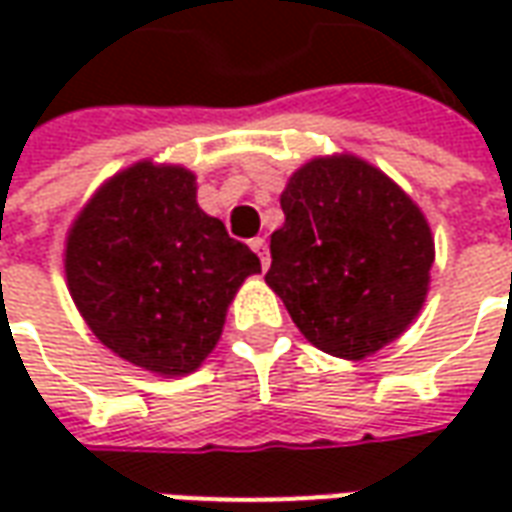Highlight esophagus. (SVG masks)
I'll list each match as a JSON object with an SVG mask.
<instances>
[{"mask_svg":"<svg viewBox=\"0 0 512 512\" xmlns=\"http://www.w3.org/2000/svg\"><path fill=\"white\" fill-rule=\"evenodd\" d=\"M249 246H252V249H255V252H257V257H260V263H263V268H268V260H271V257H268L266 238H252V241H249Z\"/></svg>","mask_w":512,"mask_h":512,"instance_id":"1","label":"esophagus"}]
</instances>
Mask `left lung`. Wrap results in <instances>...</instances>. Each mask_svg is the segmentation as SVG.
<instances>
[{
	"label": "left lung",
	"mask_w": 512,
	"mask_h": 512,
	"mask_svg": "<svg viewBox=\"0 0 512 512\" xmlns=\"http://www.w3.org/2000/svg\"><path fill=\"white\" fill-rule=\"evenodd\" d=\"M268 288L315 348L365 359L406 332L428 296L425 216L381 169L356 156L312 158L279 197Z\"/></svg>",
	"instance_id": "8db88e82"
}]
</instances>
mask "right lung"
Returning a JSON list of instances; mask_svg holds the SVG:
<instances>
[{"label": "right lung", "instance_id": "add662e5", "mask_svg": "<svg viewBox=\"0 0 512 512\" xmlns=\"http://www.w3.org/2000/svg\"><path fill=\"white\" fill-rule=\"evenodd\" d=\"M257 255L197 205L194 172L139 161L95 191L65 244V277L101 343L158 376L194 373L222 337Z\"/></svg>", "mask_w": 512, "mask_h": 512}]
</instances>
